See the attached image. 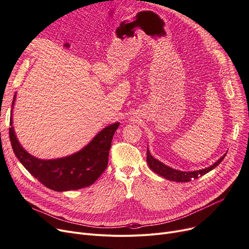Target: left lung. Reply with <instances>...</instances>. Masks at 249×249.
<instances>
[{
	"label": "left lung",
	"mask_w": 249,
	"mask_h": 249,
	"mask_svg": "<svg viewBox=\"0 0 249 249\" xmlns=\"http://www.w3.org/2000/svg\"><path fill=\"white\" fill-rule=\"evenodd\" d=\"M226 156V153L221 156V158L212 165H210L209 167L203 168V169H199V171H194V172H182V171H178V169H175L173 167H169L166 164L162 163L161 161H160L159 160L154 159L153 156L150 154L148 147H147V163L148 166L152 169L154 173H156L158 175L163 177L164 178L168 179V180H174V181H190L194 178H198L199 177H202L204 175H206L207 173H209L212 169H214L222 160H224V158Z\"/></svg>",
	"instance_id": "obj_1"
}]
</instances>
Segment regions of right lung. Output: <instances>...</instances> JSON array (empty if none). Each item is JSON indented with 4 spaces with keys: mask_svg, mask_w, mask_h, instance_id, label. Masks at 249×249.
Instances as JSON below:
<instances>
[{
    "mask_svg": "<svg viewBox=\"0 0 249 249\" xmlns=\"http://www.w3.org/2000/svg\"><path fill=\"white\" fill-rule=\"evenodd\" d=\"M15 101L16 94L12 103L9 134L13 151L24 167L42 185L56 192L93 185L108 165L112 139L120 123L105 127L84 148L73 154L55 160H40L26 151L15 134L12 117Z\"/></svg>",
    "mask_w": 249,
    "mask_h": 249,
    "instance_id": "add662e5",
    "label": "right lung"
}]
</instances>
